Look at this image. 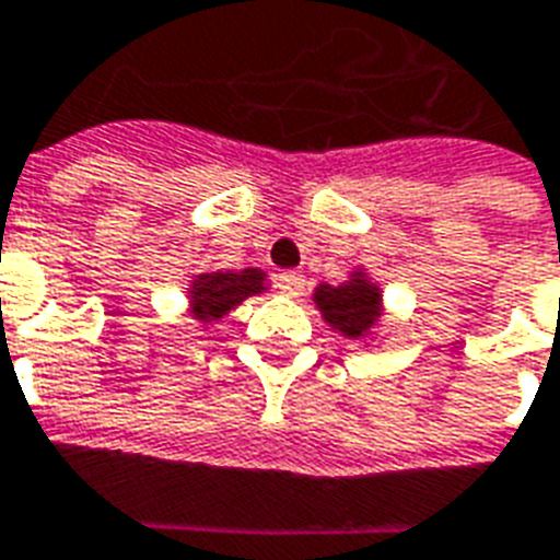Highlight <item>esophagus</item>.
<instances>
[{"label":"esophagus","mask_w":560,"mask_h":560,"mask_svg":"<svg viewBox=\"0 0 560 560\" xmlns=\"http://www.w3.org/2000/svg\"><path fill=\"white\" fill-rule=\"evenodd\" d=\"M305 288V276L302 272H281L279 276V290L288 296H299Z\"/></svg>","instance_id":"1"}]
</instances>
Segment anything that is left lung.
Instances as JSON below:
<instances>
[{
    "instance_id": "left-lung-1",
    "label": "left lung",
    "mask_w": 560,
    "mask_h": 560,
    "mask_svg": "<svg viewBox=\"0 0 560 560\" xmlns=\"http://www.w3.org/2000/svg\"><path fill=\"white\" fill-rule=\"evenodd\" d=\"M314 302L331 328L347 337H366L382 317V293L364 272H352L343 284H319Z\"/></svg>"
}]
</instances>
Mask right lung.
Masks as SVG:
<instances>
[{
    "mask_svg": "<svg viewBox=\"0 0 560 560\" xmlns=\"http://www.w3.org/2000/svg\"><path fill=\"white\" fill-rule=\"evenodd\" d=\"M264 279L267 276L255 267L241 272H202L190 281V308L202 323L223 319L243 299L261 293Z\"/></svg>",
    "mask_w": 560,
    "mask_h": 560,
    "instance_id": "obj_1",
    "label": "right lung"
}]
</instances>
